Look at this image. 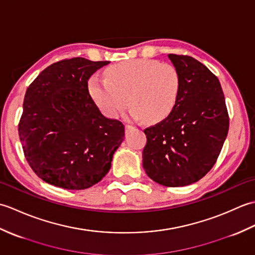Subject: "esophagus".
Segmentation results:
<instances>
[{
  "label": "esophagus",
  "instance_id": "34e87169",
  "mask_svg": "<svg viewBox=\"0 0 255 255\" xmlns=\"http://www.w3.org/2000/svg\"><path fill=\"white\" fill-rule=\"evenodd\" d=\"M133 128V126H131V125H126V130H129V129Z\"/></svg>",
  "mask_w": 255,
  "mask_h": 255
}]
</instances>
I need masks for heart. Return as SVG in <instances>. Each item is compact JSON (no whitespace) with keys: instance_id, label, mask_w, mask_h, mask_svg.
<instances>
[{"instance_id":"obj_1","label":"heart","mask_w":255,"mask_h":255,"mask_svg":"<svg viewBox=\"0 0 255 255\" xmlns=\"http://www.w3.org/2000/svg\"><path fill=\"white\" fill-rule=\"evenodd\" d=\"M181 77L174 66L156 60L134 59L105 70V79L92 78L89 90L100 110L117 117L131 106L130 115L147 123L163 121L174 110Z\"/></svg>"}]
</instances>
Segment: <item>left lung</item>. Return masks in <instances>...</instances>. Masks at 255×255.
Segmentation results:
<instances>
[{"instance_id": "obj_1", "label": "left lung", "mask_w": 255, "mask_h": 255, "mask_svg": "<svg viewBox=\"0 0 255 255\" xmlns=\"http://www.w3.org/2000/svg\"><path fill=\"white\" fill-rule=\"evenodd\" d=\"M180 73L176 106L161 123L144 129L142 165L163 186H186L214 166L228 134L229 116L218 78L188 56L167 55Z\"/></svg>"}]
</instances>
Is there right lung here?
<instances>
[{"mask_svg":"<svg viewBox=\"0 0 255 255\" xmlns=\"http://www.w3.org/2000/svg\"><path fill=\"white\" fill-rule=\"evenodd\" d=\"M106 64L80 57L52 63L27 89L19 139L32 171L48 184L85 189L111 169L125 127L103 115L88 88Z\"/></svg>","mask_w":255,"mask_h":255,"instance_id":"add662e5","label":"right lung"}]
</instances>
